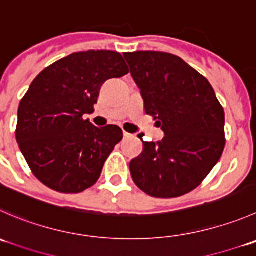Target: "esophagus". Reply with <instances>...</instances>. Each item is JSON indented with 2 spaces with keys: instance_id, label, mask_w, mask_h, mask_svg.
Masks as SVG:
<instances>
[{
  "instance_id": "obj_1",
  "label": "esophagus",
  "mask_w": 256,
  "mask_h": 256,
  "mask_svg": "<svg viewBox=\"0 0 256 256\" xmlns=\"http://www.w3.org/2000/svg\"><path fill=\"white\" fill-rule=\"evenodd\" d=\"M130 134H128V132H124V138H130Z\"/></svg>"
}]
</instances>
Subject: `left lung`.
Listing matches in <instances>:
<instances>
[{"label": "left lung", "mask_w": 256, "mask_h": 256, "mask_svg": "<svg viewBox=\"0 0 256 256\" xmlns=\"http://www.w3.org/2000/svg\"><path fill=\"white\" fill-rule=\"evenodd\" d=\"M124 57L144 98L146 115L165 134L142 141L130 162L134 182L160 199L196 188L225 148V114L209 81L178 56L160 51L126 52Z\"/></svg>", "instance_id": "left-lung-1"}]
</instances>
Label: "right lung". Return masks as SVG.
Instances as JSON below:
<instances>
[{"instance_id": "obj_1", "label": "right lung", "mask_w": 256, "mask_h": 256, "mask_svg": "<svg viewBox=\"0 0 256 256\" xmlns=\"http://www.w3.org/2000/svg\"><path fill=\"white\" fill-rule=\"evenodd\" d=\"M128 74L118 52L90 50L54 62L32 81L20 102L14 134L44 185L62 194L95 185L124 135L118 126L96 128L84 115L94 111L106 80Z\"/></svg>"}]
</instances>
